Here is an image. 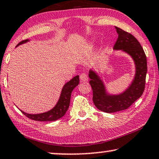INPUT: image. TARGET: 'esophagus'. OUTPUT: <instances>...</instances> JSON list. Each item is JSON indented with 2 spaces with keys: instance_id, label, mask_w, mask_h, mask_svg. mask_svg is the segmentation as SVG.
<instances>
[{
  "instance_id": "34e87169",
  "label": "esophagus",
  "mask_w": 159,
  "mask_h": 159,
  "mask_svg": "<svg viewBox=\"0 0 159 159\" xmlns=\"http://www.w3.org/2000/svg\"><path fill=\"white\" fill-rule=\"evenodd\" d=\"M89 78L87 74L81 73V75H80V81H81V82H87Z\"/></svg>"
}]
</instances>
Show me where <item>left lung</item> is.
Returning a JSON list of instances; mask_svg holds the SVG:
<instances>
[{
	"instance_id": "obj_1",
	"label": "left lung",
	"mask_w": 159,
	"mask_h": 159,
	"mask_svg": "<svg viewBox=\"0 0 159 159\" xmlns=\"http://www.w3.org/2000/svg\"><path fill=\"white\" fill-rule=\"evenodd\" d=\"M118 37L114 50L122 51L134 61L135 74L132 81L125 91L117 94L107 92L105 83L94 70L90 69L89 77L93 91V102L97 108L107 113L124 111L129 107L142 96L145 89L147 74V59L143 48L132 34L115 27Z\"/></svg>"
}]
</instances>
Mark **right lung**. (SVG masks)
<instances>
[{
  "mask_svg": "<svg viewBox=\"0 0 159 159\" xmlns=\"http://www.w3.org/2000/svg\"><path fill=\"white\" fill-rule=\"evenodd\" d=\"M29 41V39L24 40V41L20 42L16 45V47ZM78 84H79V75H76L72 78L70 81H67L63 86L58 102L55 105V106L52 109H51L50 111L37 114L27 113L21 111V110L20 111L27 118L34 120H38V121H53V120L60 119V118L65 116V114L66 113L67 111L68 110L70 102L71 93L74 89V88L78 85Z\"/></svg>",
  "mask_w": 159,
  "mask_h": 159,
  "instance_id": "add662e5",
  "label": "right lung"
}]
</instances>
